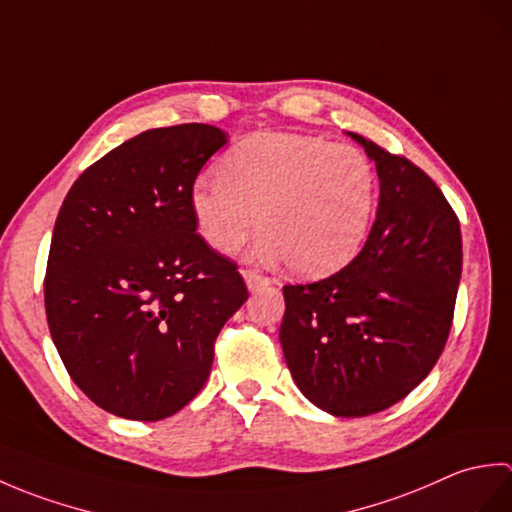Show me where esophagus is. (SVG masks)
<instances>
[{
  "label": "esophagus",
  "instance_id": "esophagus-1",
  "mask_svg": "<svg viewBox=\"0 0 512 512\" xmlns=\"http://www.w3.org/2000/svg\"><path fill=\"white\" fill-rule=\"evenodd\" d=\"M244 279H246V284H248V290H257V288H262V286L270 284V279L264 277V275L259 273V270H255V268H246V270H244Z\"/></svg>",
  "mask_w": 512,
  "mask_h": 512
}]
</instances>
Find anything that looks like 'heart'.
<instances>
[{"instance_id":"heart-1","label":"heart","mask_w":512,"mask_h":512,"mask_svg":"<svg viewBox=\"0 0 512 512\" xmlns=\"http://www.w3.org/2000/svg\"><path fill=\"white\" fill-rule=\"evenodd\" d=\"M376 202L378 176L361 149L290 132L244 138L220 176H202L191 193L198 231L217 253H237L259 226V253L308 277L352 262Z\"/></svg>"}]
</instances>
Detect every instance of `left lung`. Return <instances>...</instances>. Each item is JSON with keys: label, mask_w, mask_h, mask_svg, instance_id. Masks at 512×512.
Masks as SVG:
<instances>
[{"label": "left lung", "mask_w": 512, "mask_h": 512, "mask_svg": "<svg viewBox=\"0 0 512 512\" xmlns=\"http://www.w3.org/2000/svg\"><path fill=\"white\" fill-rule=\"evenodd\" d=\"M376 162L380 202L350 264L284 286L279 341L310 402L343 418L405 398L447 345L462 275L460 220L427 173L352 134Z\"/></svg>", "instance_id": "obj_1"}]
</instances>
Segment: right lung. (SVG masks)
Here are the masks:
<instances>
[{
	"mask_svg": "<svg viewBox=\"0 0 512 512\" xmlns=\"http://www.w3.org/2000/svg\"><path fill=\"white\" fill-rule=\"evenodd\" d=\"M224 143L213 125L147 129L85 169L61 204L43 279L50 334L76 387L114 416L154 422L189 405L248 299L191 209Z\"/></svg>",
	"mask_w": 512,
	"mask_h": 512,
	"instance_id": "add662e5",
	"label": "right lung"
}]
</instances>
